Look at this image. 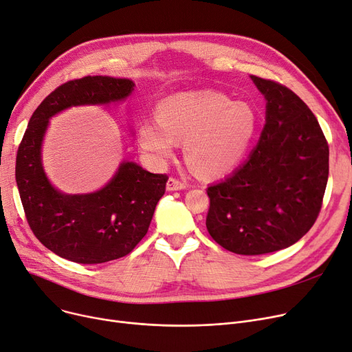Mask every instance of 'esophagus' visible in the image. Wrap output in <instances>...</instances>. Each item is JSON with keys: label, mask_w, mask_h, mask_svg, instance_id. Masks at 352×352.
Wrapping results in <instances>:
<instances>
[{"label": "esophagus", "mask_w": 352, "mask_h": 352, "mask_svg": "<svg viewBox=\"0 0 352 352\" xmlns=\"http://www.w3.org/2000/svg\"><path fill=\"white\" fill-rule=\"evenodd\" d=\"M186 183L185 182H182V180H179V179H176V177H170L169 180H167V183H166V189L167 190H182V189H186Z\"/></svg>", "instance_id": "obj_1"}]
</instances>
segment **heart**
Instances as JSON below:
<instances>
[{"mask_svg": "<svg viewBox=\"0 0 352 352\" xmlns=\"http://www.w3.org/2000/svg\"><path fill=\"white\" fill-rule=\"evenodd\" d=\"M155 122L140 124V146L156 160L169 159L173 142H183V157L205 177L221 176L239 164L258 129V111L249 102L200 91L163 100Z\"/></svg>", "mask_w": 352, "mask_h": 352, "instance_id": "b5f03b06", "label": "heart"}]
</instances>
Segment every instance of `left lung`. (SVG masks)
<instances>
[{
  "label": "left lung",
  "mask_w": 352,
  "mask_h": 352,
  "mask_svg": "<svg viewBox=\"0 0 352 352\" xmlns=\"http://www.w3.org/2000/svg\"><path fill=\"white\" fill-rule=\"evenodd\" d=\"M250 77L266 98V123L248 160L208 188L206 228L233 254L262 255L294 245L315 223L329 148L316 117L291 89Z\"/></svg>",
  "instance_id": "left-lung-1"
}]
</instances>
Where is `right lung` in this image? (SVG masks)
Wrapping results in <instances>:
<instances>
[{"instance_id":"add662e5","label":"right lung","mask_w":352,"mask_h":352,"mask_svg":"<svg viewBox=\"0 0 352 352\" xmlns=\"http://www.w3.org/2000/svg\"><path fill=\"white\" fill-rule=\"evenodd\" d=\"M133 81L87 76L64 82L32 113L15 162V180L30 229L56 255L76 263H103L129 255L144 238L167 175L124 162L107 185L90 195H64L48 182L40 148L48 119L80 104L126 98Z\"/></svg>"}]
</instances>
